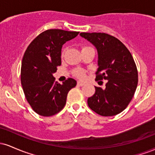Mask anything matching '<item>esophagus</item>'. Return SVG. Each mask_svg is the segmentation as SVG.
<instances>
[{
    "label": "esophagus",
    "instance_id": "1",
    "mask_svg": "<svg viewBox=\"0 0 155 155\" xmlns=\"http://www.w3.org/2000/svg\"><path fill=\"white\" fill-rule=\"evenodd\" d=\"M77 85H78V86L82 87V86H84V83L81 82V81H78V82H77Z\"/></svg>",
    "mask_w": 155,
    "mask_h": 155
}]
</instances>
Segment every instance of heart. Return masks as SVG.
<instances>
[{"instance_id":"heart-1","label":"heart","mask_w":155,"mask_h":155,"mask_svg":"<svg viewBox=\"0 0 155 155\" xmlns=\"http://www.w3.org/2000/svg\"><path fill=\"white\" fill-rule=\"evenodd\" d=\"M87 47H83V49H84V48H87ZM74 74H75V76H77L78 78H79V79H84V76H85L84 71L83 70H81V69H78V70H76L75 71H74Z\"/></svg>"}]
</instances>
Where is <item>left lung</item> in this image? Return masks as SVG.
<instances>
[{
  "instance_id": "1",
  "label": "left lung",
  "mask_w": 155,
  "mask_h": 155,
  "mask_svg": "<svg viewBox=\"0 0 155 155\" xmlns=\"http://www.w3.org/2000/svg\"><path fill=\"white\" fill-rule=\"evenodd\" d=\"M96 47L98 54L96 81L107 80L106 87H95L87 99L93 111L104 117L118 114L127 108L138 85V70L134 60L119 39L104 33H81Z\"/></svg>"
}]
</instances>
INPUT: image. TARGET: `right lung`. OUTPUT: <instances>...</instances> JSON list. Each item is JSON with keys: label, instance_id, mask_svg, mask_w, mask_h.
I'll return each instance as SVG.
<instances>
[{"label": "right lung", "instance_id": "add662e5", "mask_svg": "<svg viewBox=\"0 0 155 155\" xmlns=\"http://www.w3.org/2000/svg\"><path fill=\"white\" fill-rule=\"evenodd\" d=\"M79 32L50 29L42 32L27 48L21 66V84L31 108L43 117H50L65 106L67 95L76 85L68 78L62 84L52 74L61 65V49Z\"/></svg>", "mask_w": 155, "mask_h": 155}]
</instances>
